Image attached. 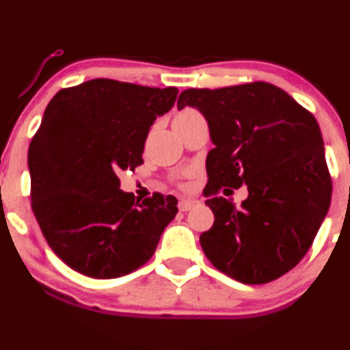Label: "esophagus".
<instances>
[{
  "mask_svg": "<svg viewBox=\"0 0 350 350\" xmlns=\"http://www.w3.org/2000/svg\"><path fill=\"white\" fill-rule=\"evenodd\" d=\"M196 205H199V200H193V199H180L178 207L180 212H187V210H191L192 207H196Z\"/></svg>",
  "mask_w": 350,
  "mask_h": 350,
  "instance_id": "1",
  "label": "esophagus"
}]
</instances>
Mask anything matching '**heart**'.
Listing matches in <instances>:
<instances>
[{
  "mask_svg": "<svg viewBox=\"0 0 350 350\" xmlns=\"http://www.w3.org/2000/svg\"><path fill=\"white\" fill-rule=\"evenodd\" d=\"M193 113H197V111H193V109H183V111L178 112L174 119H186V117H191Z\"/></svg>",
  "mask_w": 350,
  "mask_h": 350,
  "instance_id": "b5f03b06",
  "label": "heart"
}]
</instances>
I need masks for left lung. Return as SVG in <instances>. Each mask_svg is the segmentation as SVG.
<instances>
[{
    "mask_svg": "<svg viewBox=\"0 0 350 350\" xmlns=\"http://www.w3.org/2000/svg\"><path fill=\"white\" fill-rule=\"evenodd\" d=\"M196 107L215 148L207 154L205 204L215 221L200 246L218 271L243 284H267L303 259L331 204V176L313 113L271 83L186 90L178 107ZM247 185L237 209L218 188Z\"/></svg>",
    "mask_w": 350,
    "mask_h": 350,
    "instance_id": "8db88e82",
    "label": "left lung"
}]
</instances>
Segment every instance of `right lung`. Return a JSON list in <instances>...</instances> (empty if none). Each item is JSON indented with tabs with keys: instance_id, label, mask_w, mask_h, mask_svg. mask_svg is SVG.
Segmentation results:
<instances>
[{
	"instance_id": "1",
	"label": "right lung",
	"mask_w": 350,
	"mask_h": 350,
	"mask_svg": "<svg viewBox=\"0 0 350 350\" xmlns=\"http://www.w3.org/2000/svg\"><path fill=\"white\" fill-rule=\"evenodd\" d=\"M178 92L98 78L49 103L29 145L31 205L49 246L73 271L116 279L154 254L178 199L157 192L140 202L120 191L117 172L143 163L150 127Z\"/></svg>"
}]
</instances>
